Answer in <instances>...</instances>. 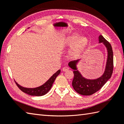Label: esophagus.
<instances>
[{
    "label": "esophagus",
    "mask_w": 124,
    "mask_h": 124,
    "mask_svg": "<svg viewBox=\"0 0 124 124\" xmlns=\"http://www.w3.org/2000/svg\"><path fill=\"white\" fill-rule=\"evenodd\" d=\"M69 67H63V68L62 69V71H64V72H65V71H67L69 70Z\"/></svg>",
    "instance_id": "1"
}]
</instances>
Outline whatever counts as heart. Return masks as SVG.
Listing matches in <instances>:
<instances>
[{"label":"heart","mask_w":124,"mask_h":124,"mask_svg":"<svg viewBox=\"0 0 124 124\" xmlns=\"http://www.w3.org/2000/svg\"><path fill=\"white\" fill-rule=\"evenodd\" d=\"M88 41L86 37L82 36L79 38L78 34L74 33L65 39V46H72L70 56L72 58H77L85 50L88 45Z\"/></svg>","instance_id":"b5f03b06"}]
</instances>
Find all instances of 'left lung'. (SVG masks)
Returning <instances> with one entry per match:
<instances>
[{
	"label": "left lung",
	"instance_id": "8db88e82",
	"mask_svg": "<svg viewBox=\"0 0 124 124\" xmlns=\"http://www.w3.org/2000/svg\"><path fill=\"white\" fill-rule=\"evenodd\" d=\"M99 43H102L107 48L108 52L106 66L104 74L100 78L90 80L81 76L77 70L76 65L79 60H73L69 63V66L74 70V78L72 81V86L76 92L81 95H90L98 91L107 80L111 78L113 70V53L111 44L102 35L99 37Z\"/></svg>",
	"mask_w": 124,
	"mask_h": 124
}]
</instances>
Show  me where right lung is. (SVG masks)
Listing matches in <instances>:
<instances>
[{
	"label": "right lung",
	"mask_w": 124,
	"mask_h": 124,
	"mask_svg": "<svg viewBox=\"0 0 124 124\" xmlns=\"http://www.w3.org/2000/svg\"><path fill=\"white\" fill-rule=\"evenodd\" d=\"M60 73V70H59L58 71H57V72H55V73L53 74V75L51 77L45 84H43V85L36 88H25L20 86L18 84L16 83V81L15 83L16 84V85H17L18 88H19L21 91H23V92L27 93V94L31 95L41 96V95H44L46 94V93L50 90L55 78H57V77L59 75Z\"/></svg>",
	"instance_id": "1"
}]
</instances>
